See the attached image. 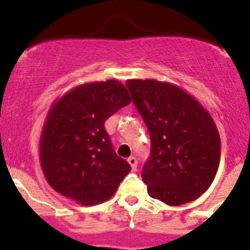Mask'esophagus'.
<instances>
[{"label": "esophagus", "mask_w": 250, "mask_h": 250, "mask_svg": "<svg viewBox=\"0 0 250 250\" xmlns=\"http://www.w3.org/2000/svg\"><path fill=\"white\" fill-rule=\"evenodd\" d=\"M127 163L130 164V167H131V169L135 171L136 167H138V160H136L135 156H130L129 159H127Z\"/></svg>", "instance_id": "1"}]
</instances>
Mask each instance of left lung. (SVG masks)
<instances>
[{"label": "left lung", "mask_w": 250, "mask_h": 250, "mask_svg": "<svg viewBox=\"0 0 250 250\" xmlns=\"http://www.w3.org/2000/svg\"><path fill=\"white\" fill-rule=\"evenodd\" d=\"M126 86L151 139V155L141 171L149 195L171 207L198 199L220 163V136L211 115L171 83L131 79Z\"/></svg>", "instance_id": "obj_1"}]
</instances>
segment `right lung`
I'll return each instance as SVG.
<instances>
[{"label": "right lung", "instance_id": "1", "mask_svg": "<svg viewBox=\"0 0 250 250\" xmlns=\"http://www.w3.org/2000/svg\"><path fill=\"white\" fill-rule=\"evenodd\" d=\"M131 99L118 80L75 86L48 110L40 136V164L50 187L77 204L109 200L130 165L115 154L104 123Z\"/></svg>", "mask_w": 250, "mask_h": 250}]
</instances>
